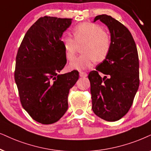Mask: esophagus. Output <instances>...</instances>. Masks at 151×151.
Instances as JSON below:
<instances>
[{"mask_svg":"<svg viewBox=\"0 0 151 151\" xmlns=\"http://www.w3.org/2000/svg\"><path fill=\"white\" fill-rule=\"evenodd\" d=\"M88 74L84 72H79V76L81 77H86Z\"/></svg>","mask_w":151,"mask_h":151,"instance_id":"obj_1","label":"esophagus"}]
</instances>
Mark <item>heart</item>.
I'll return each mask as SVG.
<instances>
[{"mask_svg":"<svg viewBox=\"0 0 151 151\" xmlns=\"http://www.w3.org/2000/svg\"><path fill=\"white\" fill-rule=\"evenodd\" d=\"M73 35L74 38L68 34H65L61 38L67 58H73L78 45L84 44L81 47L83 53L70 63L71 69H88L94 60L102 61L107 56L111 47V39L100 26L89 22L81 23L74 28Z\"/></svg>","mask_w":151,"mask_h":151,"instance_id":"obj_1","label":"heart"}]
</instances>
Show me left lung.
Returning a JSON list of instances; mask_svg holds the SVG:
<instances>
[{
  "label": "left lung",
  "instance_id": "1",
  "mask_svg": "<svg viewBox=\"0 0 151 151\" xmlns=\"http://www.w3.org/2000/svg\"><path fill=\"white\" fill-rule=\"evenodd\" d=\"M97 20L109 30L111 47L106 58L88 74L92 109L103 120L116 121L128 112L138 91V52L132 35L123 24L106 14L95 17L94 22Z\"/></svg>",
  "mask_w": 151,
  "mask_h": 151
}]
</instances>
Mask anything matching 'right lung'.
I'll return each mask as SVG.
<instances>
[{
    "instance_id": "obj_1",
    "label": "right lung",
    "mask_w": 151,
    "mask_h": 151,
    "mask_svg": "<svg viewBox=\"0 0 151 151\" xmlns=\"http://www.w3.org/2000/svg\"><path fill=\"white\" fill-rule=\"evenodd\" d=\"M72 19L40 18L26 32L16 57L14 79L22 105L35 121L56 123L68 108L77 70L60 74L67 63L61 42Z\"/></svg>"
}]
</instances>
